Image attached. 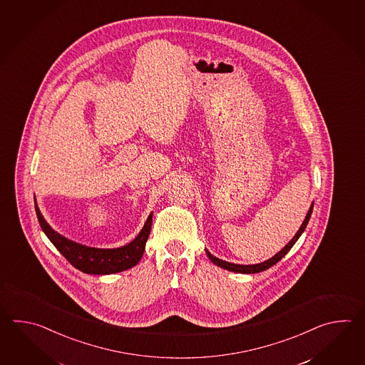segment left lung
I'll use <instances>...</instances> for the list:
<instances>
[{
  "label": "left lung",
  "instance_id": "1",
  "mask_svg": "<svg viewBox=\"0 0 365 365\" xmlns=\"http://www.w3.org/2000/svg\"><path fill=\"white\" fill-rule=\"evenodd\" d=\"M312 211H313V205L310 206L309 211H308V214H307V217L304 219L303 225L300 227V230L296 232L295 236H294V239L288 242L287 245L284 247V248L280 250L279 253H277L275 256L272 257L270 259H267V261H264L262 264H231V262H225L223 259H219L217 257L212 256L211 253H210L209 250H206V253H207V256H209L210 261L212 262V264H217L219 267H223L225 270H228V272H241V274H256V272H264V270H267L269 267H272L274 264H277L278 261H280L283 257L287 255L288 252H289V249L292 248L294 245H295L296 241L297 239L302 236V233L304 232V230H305V227L308 225V222H309L310 215H312Z\"/></svg>",
  "mask_w": 365,
  "mask_h": 365
}]
</instances>
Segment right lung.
<instances>
[{
    "mask_svg": "<svg viewBox=\"0 0 365 365\" xmlns=\"http://www.w3.org/2000/svg\"><path fill=\"white\" fill-rule=\"evenodd\" d=\"M35 210H36V215H38L41 230L47 235L48 239L52 241V244L62 256L65 257L78 270L86 274H95V275L125 272L138 264L143 256L145 245L151 231V222H153V214H150L140 235L130 244L125 247L116 249L90 248V247L77 244L74 241L68 240L60 233L53 231L41 215L36 201H35Z\"/></svg>",
    "mask_w": 365,
    "mask_h": 365,
    "instance_id": "obj_1",
    "label": "right lung"
}]
</instances>
